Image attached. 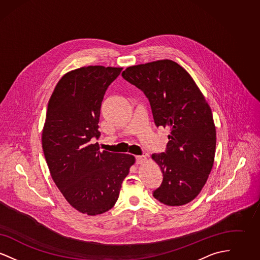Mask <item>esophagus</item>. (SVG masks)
Instances as JSON below:
<instances>
[{"label": "esophagus", "mask_w": 260, "mask_h": 260, "mask_svg": "<svg viewBox=\"0 0 260 260\" xmlns=\"http://www.w3.org/2000/svg\"><path fill=\"white\" fill-rule=\"evenodd\" d=\"M146 160H147V157L145 155H140L136 157V164H143L144 161H146Z\"/></svg>", "instance_id": "1"}]
</instances>
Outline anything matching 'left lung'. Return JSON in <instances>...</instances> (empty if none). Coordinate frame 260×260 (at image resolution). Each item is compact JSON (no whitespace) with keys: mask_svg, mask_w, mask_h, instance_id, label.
<instances>
[{"mask_svg":"<svg viewBox=\"0 0 260 260\" xmlns=\"http://www.w3.org/2000/svg\"><path fill=\"white\" fill-rule=\"evenodd\" d=\"M122 76L146 95L156 125L171 127L166 151L152 155L164 176L154 198L173 207L188 204L206 184L214 161L216 133L208 102L173 60L131 66Z\"/></svg>","mask_w":260,"mask_h":260,"instance_id":"obj_1","label":"left lung"}]
</instances>
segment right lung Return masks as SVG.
Here are the masks:
<instances>
[{"instance_id": "add662e5", "label": "right lung", "mask_w": 260, "mask_h": 260, "mask_svg": "<svg viewBox=\"0 0 260 260\" xmlns=\"http://www.w3.org/2000/svg\"><path fill=\"white\" fill-rule=\"evenodd\" d=\"M123 68L87 66L64 75L50 96L42 144L50 175L64 198L87 215L110 210L133 155L100 151V107Z\"/></svg>"}]
</instances>
